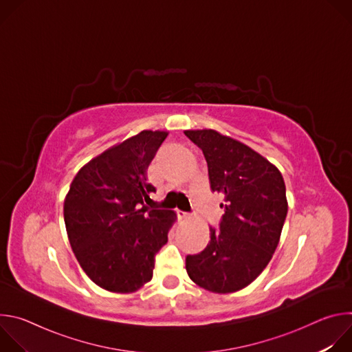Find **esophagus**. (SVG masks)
Listing matches in <instances>:
<instances>
[{"label": "esophagus", "instance_id": "1", "mask_svg": "<svg viewBox=\"0 0 352 352\" xmlns=\"http://www.w3.org/2000/svg\"><path fill=\"white\" fill-rule=\"evenodd\" d=\"M177 214H178V219H186L189 216L186 212H182V210H177Z\"/></svg>", "mask_w": 352, "mask_h": 352}]
</instances>
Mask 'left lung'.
Listing matches in <instances>:
<instances>
[{
    "mask_svg": "<svg viewBox=\"0 0 352 352\" xmlns=\"http://www.w3.org/2000/svg\"><path fill=\"white\" fill-rule=\"evenodd\" d=\"M205 155L210 188L224 195L220 228L197 255L186 256L189 278L200 288L230 294L248 287L269 265L287 217L278 168L245 143L214 129L184 132Z\"/></svg>",
    "mask_w": 352,
    "mask_h": 352,
    "instance_id": "obj_1",
    "label": "left lung"
}]
</instances>
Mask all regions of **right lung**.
Segmentation results:
<instances>
[{
	"label": "right lung",
	"mask_w": 352,
	"mask_h": 352,
	"mask_svg": "<svg viewBox=\"0 0 352 352\" xmlns=\"http://www.w3.org/2000/svg\"><path fill=\"white\" fill-rule=\"evenodd\" d=\"M142 131L107 148L75 175L64 200L74 254L87 277L110 292L129 294L153 277L155 256L177 220L173 210L148 209L146 170L167 138Z\"/></svg>",
	"instance_id": "1"
}]
</instances>
